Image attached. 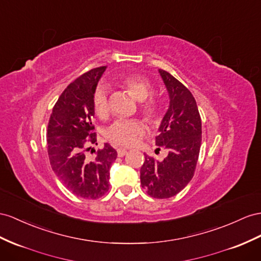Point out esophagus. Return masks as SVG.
I'll use <instances>...</instances> for the list:
<instances>
[{"instance_id": "obj_1", "label": "esophagus", "mask_w": 261, "mask_h": 261, "mask_svg": "<svg viewBox=\"0 0 261 261\" xmlns=\"http://www.w3.org/2000/svg\"><path fill=\"white\" fill-rule=\"evenodd\" d=\"M117 152H118V156L119 158H123L126 154V153H128V151H126L125 149H118Z\"/></svg>"}]
</instances>
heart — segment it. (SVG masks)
<instances>
[{"label": "heart", "instance_id": "1", "mask_svg": "<svg viewBox=\"0 0 261 261\" xmlns=\"http://www.w3.org/2000/svg\"><path fill=\"white\" fill-rule=\"evenodd\" d=\"M121 85L130 93V96L140 102H144L153 95V86L148 79L141 76H126L122 78ZM93 105L97 115L106 117L109 112L108 90L100 86L95 92ZM143 116L151 122L156 121L159 106L154 101L143 103L141 107ZM143 132L142 123L138 120H117L106 131L107 139L117 145L130 146L136 142L137 138Z\"/></svg>", "mask_w": 261, "mask_h": 261}]
</instances>
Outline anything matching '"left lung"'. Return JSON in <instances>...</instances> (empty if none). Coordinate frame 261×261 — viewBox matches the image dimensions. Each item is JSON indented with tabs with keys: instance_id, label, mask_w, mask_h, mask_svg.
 Returning a JSON list of instances; mask_svg holds the SVG:
<instances>
[{
	"instance_id": "obj_1",
	"label": "left lung",
	"mask_w": 261,
	"mask_h": 261,
	"mask_svg": "<svg viewBox=\"0 0 261 261\" xmlns=\"http://www.w3.org/2000/svg\"><path fill=\"white\" fill-rule=\"evenodd\" d=\"M169 93V108L159 126L155 144L168 152L164 160L145 155L140 170L141 186L154 198L176 195L190 183L202 142V121L194 97L170 72L159 69Z\"/></svg>"
}]
</instances>
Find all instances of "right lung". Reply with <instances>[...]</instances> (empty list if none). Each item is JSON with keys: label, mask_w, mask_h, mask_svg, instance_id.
<instances>
[{"label": "right lung", "mask_w": 261, "mask_h": 261, "mask_svg": "<svg viewBox=\"0 0 261 261\" xmlns=\"http://www.w3.org/2000/svg\"><path fill=\"white\" fill-rule=\"evenodd\" d=\"M106 68H93L67 87L53 108L46 135L49 162L56 176L72 194L89 199L108 192L110 168L117 159V151L109 143L93 151V158L86 155L91 145L97 144L93 97Z\"/></svg>", "instance_id": "obj_1"}]
</instances>
